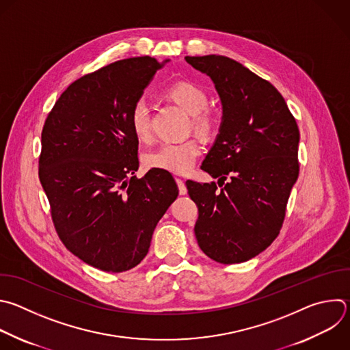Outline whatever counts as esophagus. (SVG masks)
Here are the masks:
<instances>
[{"instance_id":"1","label":"esophagus","mask_w":350,"mask_h":350,"mask_svg":"<svg viewBox=\"0 0 350 350\" xmlns=\"http://www.w3.org/2000/svg\"><path fill=\"white\" fill-rule=\"evenodd\" d=\"M176 183H177V185H178V191H180V195H187L188 189H187V185H185L184 180H181V178H176Z\"/></svg>"}]
</instances>
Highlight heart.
<instances>
[{"label": "heart", "instance_id": "heart-1", "mask_svg": "<svg viewBox=\"0 0 350 350\" xmlns=\"http://www.w3.org/2000/svg\"><path fill=\"white\" fill-rule=\"evenodd\" d=\"M167 97L192 115L198 131L208 133L214 128V116L206 108L208 105L207 93L195 83L177 82L167 88ZM151 108L146 98H137L129 113V124L135 136L142 142L151 139ZM202 152V146L195 139L180 143H165L159 148L150 151L144 157V163L150 169H162L174 174L188 173Z\"/></svg>", "mask_w": 350, "mask_h": 350}]
</instances>
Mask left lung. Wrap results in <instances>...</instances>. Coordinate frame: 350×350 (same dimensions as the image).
Masks as SVG:
<instances>
[{
	"mask_svg": "<svg viewBox=\"0 0 350 350\" xmlns=\"http://www.w3.org/2000/svg\"><path fill=\"white\" fill-rule=\"evenodd\" d=\"M185 60L210 77L222 105L218 135L200 166L218 181H187L199 208L195 237L211 260L245 262L279 235L299 173V131L278 89L239 62L219 55Z\"/></svg>",
	"mask_w": 350,
	"mask_h": 350,
	"instance_id": "obj_1",
	"label": "left lung"
}]
</instances>
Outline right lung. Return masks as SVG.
<instances>
[{
  "label": "right lung",
  "mask_w": 350,
  "mask_h": 350,
  "mask_svg": "<svg viewBox=\"0 0 350 350\" xmlns=\"http://www.w3.org/2000/svg\"><path fill=\"white\" fill-rule=\"evenodd\" d=\"M167 62L131 57L77 79L42 129L38 174L57 235L75 257L105 272L143 261L157 224L178 196L166 170L133 176L139 139L129 113Z\"/></svg>",
  "instance_id": "add662e5"
}]
</instances>
